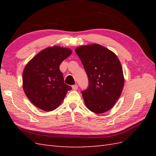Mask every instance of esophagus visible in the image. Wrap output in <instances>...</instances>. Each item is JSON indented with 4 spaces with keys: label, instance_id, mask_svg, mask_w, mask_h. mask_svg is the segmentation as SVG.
Returning <instances> with one entry per match:
<instances>
[{
    "label": "esophagus",
    "instance_id": "34e87169",
    "mask_svg": "<svg viewBox=\"0 0 156 156\" xmlns=\"http://www.w3.org/2000/svg\"><path fill=\"white\" fill-rule=\"evenodd\" d=\"M72 87L73 90H77V89H78V85H77V84H74V85H73Z\"/></svg>",
    "mask_w": 156,
    "mask_h": 156
}]
</instances>
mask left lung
<instances>
[{
	"label": "left lung",
	"instance_id": "8db88e82",
	"mask_svg": "<svg viewBox=\"0 0 156 156\" xmlns=\"http://www.w3.org/2000/svg\"><path fill=\"white\" fill-rule=\"evenodd\" d=\"M88 78V88L82 92L87 107L95 113L110 110L124 87L122 66L114 52L97 44L75 49Z\"/></svg>",
	"mask_w": 156,
	"mask_h": 156
}]
</instances>
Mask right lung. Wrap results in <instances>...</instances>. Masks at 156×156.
<instances>
[{"label":"right lung","mask_w":156,"mask_h":156,"mask_svg":"<svg viewBox=\"0 0 156 156\" xmlns=\"http://www.w3.org/2000/svg\"><path fill=\"white\" fill-rule=\"evenodd\" d=\"M69 48L51 46L35 55L23 72V88L30 101L44 111H52L72 87L64 83L59 65L72 54Z\"/></svg>","instance_id":"1"}]
</instances>
